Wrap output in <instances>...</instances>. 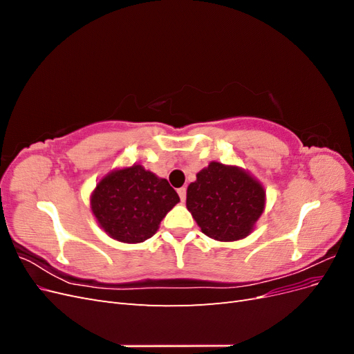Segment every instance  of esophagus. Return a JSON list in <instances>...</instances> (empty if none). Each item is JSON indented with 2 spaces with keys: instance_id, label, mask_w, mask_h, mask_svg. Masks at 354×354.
I'll return each mask as SVG.
<instances>
[{
  "instance_id": "obj_1",
  "label": "esophagus",
  "mask_w": 354,
  "mask_h": 354,
  "mask_svg": "<svg viewBox=\"0 0 354 354\" xmlns=\"http://www.w3.org/2000/svg\"><path fill=\"white\" fill-rule=\"evenodd\" d=\"M177 194H178V196H180L181 201H185V199H186V187H180V189L177 190Z\"/></svg>"
}]
</instances>
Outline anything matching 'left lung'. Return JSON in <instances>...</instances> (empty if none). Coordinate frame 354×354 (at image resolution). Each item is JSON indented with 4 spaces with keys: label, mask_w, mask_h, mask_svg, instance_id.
<instances>
[{
    "label": "left lung",
    "mask_w": 354,
    "mask_h": 354,
    "mask_svg": "<svg viewBox=\"0 0 354 354\" xmlns=\"http://www.w3.org/2000/svg\"><path fill=\"white\" fill-rule=\"evenodd\" d=\"M263 186L238 167L211 162L187 187L186 205L207 236L232 242L251 233L264 209Z\"/></svg>",
    "instance_id": "1"
}]
</instances>
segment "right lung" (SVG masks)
<instances>
[{"label": "right lung", "instance_id": "1", "mask_svg": "<svg viewBox=\"0 0 354 354\" xmlns=\"http://www.w3.org/2000/svg\"><path fill=\"white\" fill-rule=\"evenodd\" d=\"M177 202V192L165 178L133 165L102 178L91 195V211L111 238L138 243L153 236Z\"/></svg>", "mask_w": 354, "mask_h": 354}]
</instances>
